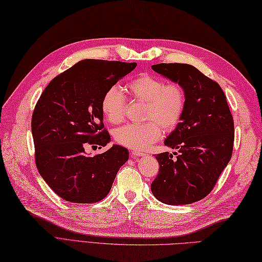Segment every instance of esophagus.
<instances>
[{
	"mask_svg": "<svg viewBox=\"0 0 262 262\" xmlns=\"http://www.w3.org/2000/svg\"><path fill=\"white\" fill-rule=\"evenodd\" d=\"M130 156H131V158H138V157H143L144 153L141 151H131Z\"/></svg>",
	"mask_w": 262,
	"mask_h": 262,
	"instance_id": "esophagus-1",
	"label": "esophagus"
}]
</instances>
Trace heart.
<instances>
[{
	"label": "heart",
	"instance_id": "1",
	"mask_svg": "<svg viewBox=\"0 0 262 262\" xmlns=\"http://www.w3.org/2000/svg\"><path fill=\"white\" fill-rule=\"evenodd\" d=\"M135 100L145 102L143 120L140 124H126L114 131V140L132 150H144L162 136V127L172 131L179 124L186 109V91L180 83L165 81L157 75L142 73L126 85ZM126 98L118 85H112L102 95L101 110L112 124L125 117Z\"/></svg>",
	"mask_w": 262,
	"mask_h": 262
}]
</instances>
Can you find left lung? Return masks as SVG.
I'll use <instances>...</instances> for the list:
<instances>
[{
    "label": "left lung",
    "instance_id": "1",
    "mask_svg": "<svg viewBox=\"0 0 262 262\" xmlns=\"http://www.w3.org/2000/svg\"><path fill=\"white\" fill-rule=\"evenodd\" d=\"M152 69L186 91V109L164 144L176 149L156 156L160 165L151 191L167 205H190L206 198L232 156L233 118L215 81L186 63H160Z\"/></svg>",
    "mask_w": 262,
    "mask_h": 262
}]
</instances>
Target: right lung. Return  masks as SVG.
<instances>
[{"label": "right lung", "instance_id": "obj_1", "mask_svg": "<svg viewBox=\"0 0 262 262\" xmlns=\"http://www.w3.org/2000/svg\"><path fill=\"white\" fill-rule=\"evenodd\" d=\"M137 63L82 60L44 89L32 114L35 164L48 186L73 203L101 201L110 192L129 151L114 144L89 157L88 145L105 146L101 99L110 86L135 70Z\"/></svg>", "mask_w": 262, "mask_h": 262}]
</instances>
